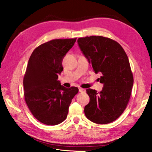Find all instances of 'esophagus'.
<instances>
[{
  "mask_svg": "<svg viewBox=\"0 0 152 152\" xmlns=\"http://www.w3.org/2000/svg\"><path fill=\"white\" fill-rule=\"evenodd\" d=\"M85 91H86V90H85V89L82 88H79V92H85Z\"/></svg>",
  "mask_w": 152,
  "mask_h": 152,
  "instance_id": "34e87169",
  "label": "esophagus"
}]
</instances>
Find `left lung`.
Returning a JSON list of instances; mask_svg holds the SVG:
<instances>
[{
  "instance_id": "left-lung-1",
  "label": "left lung",
  "mask_w": 152,
  "mask_h": 152,
  "mask_svg": "<svg viewBox=\"0 0 152 152\" xmlns=\"http://www.w3.org/2000/svg\"><path fill=\"white\" fill-rule=\"evenodd\" d=\"M81 51L103 84L101 92L86 89L89 103L84 107L87 119L107 124L118 119L127 106L133 85V76L125 51L116 41L102 36L78 38Z\"/></svg>"
}]
</instances>
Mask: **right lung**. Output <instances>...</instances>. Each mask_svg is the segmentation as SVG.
Masks as SVG:
<instances>
[{
	"mask_svg": "<svg viewBox=\"0 0 152 152\" xmlns=\"http://www.w3.org/2000/svg\"><path fill=\"white\" fill-rule=\"evenodd\" d=\"M76 38L56 39L43 43L31 55L23 78L25 101L31 113L41 123L56 125L66 119L69 106L78 92L58 80L64 70L62 60Z\"/></svg>",
	"mask_w": 152,
	"mask_h": 152,
	"instance_id": "add662e5",
	"label": "right lung"
}]
</instances>
